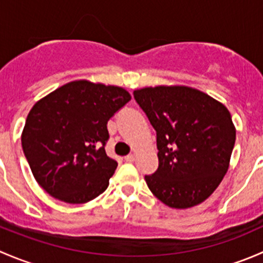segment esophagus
Segmentation results:
<instances>
[{"label": "esophagus", "instance_id": "esophagus-1", "mask_svg": "<svg viewBox=\"0 0 263 263\" xmlns=\"http://www.w3.org/2000/svg\"><path fill=\"white\" fill-rule=\"evenodd\" d=\"M124 160H126L127 163H132V161H135V155L134 154H128L127 156H124Z\"/></svg>", "mask_w": 263, "mask_h": 263}]
</instances>
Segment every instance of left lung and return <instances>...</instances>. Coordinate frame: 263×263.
Returning a JSON list of instances; mask_svg holds the SVG:
<instances>
[{
    "mask_svg": "<svg viewBox=\"0 0 263 263\" xmlns=\"http://www.w3.org/2000/svg\"><path fill=\"white\" fill-rule=\"evenodd\" d=\"M134 97L156 131L159 166L145 176L147 187L169 208L203 202L229 168L235 144L229 110L188 86L144 87Z\"/></svg>",
    "mask_w": 263,
    "mask_h": 263,
    "instance_id": "left-lung-1",
    "label": "left lung"
}]
</instances>
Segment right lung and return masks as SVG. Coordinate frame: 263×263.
Wrapping results in <instances>:
<instances>
[{"label": "right lung", "instance_id": "right-lung-1", "mask_svg": "<svg viewBox=\"0 0 263 263\" xmlns=\"http://www.w3.org/2000/svg\"><path fill=\"white\" fill-rule=\"evenodd\" d=\"M131 100L123 87L71 81L34 104L21 135L34 178L52 197L85 203L104 192L117 161L107 123Z\"/></svg>", "mask_w": 263, "mask_h": 263}]
</instances>
